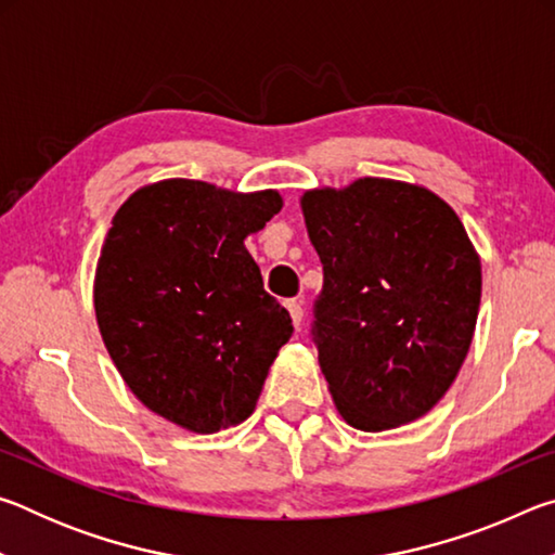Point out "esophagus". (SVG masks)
<instances>
[{"label":"esophagus","mask_w":555,"mask_h":555,"mask_svg":"<svg viewBox=\"0 0 555 555\" xmlns=\"http://www.w3.org/2000/svg\"><path fill=\"white\" fill-rule=\"evenodd\" d=\"M286 308H288L291 318H294V325L298 327V325H300V321H304V300L291 298V300H286Z\"/></svg>","instance_id":"34e87169"}]
</instances>
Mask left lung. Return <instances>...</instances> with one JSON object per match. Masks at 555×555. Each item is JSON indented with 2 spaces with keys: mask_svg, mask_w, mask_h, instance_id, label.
Here are the masks:
<instances>
[{
  "mask_svg": "<svg viewBox=\"0 0 555 555\" xmlns=\"http://www.w3.org/2000/svg\"><path fill=\"white\" fill-rule=\"evenodd\" d=\"M323 264L318 362L340 416L379 434L446 397L475 335L482 267L463 222L424 185L357 178L300 195Z\"/></svg>",
  "mask_w": 555,
  "mask_h": 555,
  "instance_id": "left-lung-1",
  "label": "left lung"
}]
</instances>
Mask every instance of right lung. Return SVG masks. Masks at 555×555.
Wrapping results in <instances>:
<instances>
[{
  "mask_svg": "<svg viewBox=\"0 0 555 555\" xmlns=\"http://www.w3.org/2000/svg\"><path fill=\"white\" fill-rule=\"evenodd\" d=\"M279 191L166 178L121 203L102 244L98 327L131 393L193 434L251 416L294 325L244 247Z\"/></svg>",
  "mask_w": 555,
  "mask_h": 555,
  "instance_id": "add662e5",
  "label": "right lung"
}]
</instances>
